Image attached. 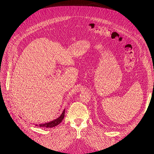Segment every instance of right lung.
Masks as SVG:
<instances>
[{
    "label": "right lung",
    "instance_id": "1",
    "mask_svg": "<svg viewBox=\"0 0 154 154\" xmlns=\"http://www.w3.org/2000/svg\"><path fill=\"white\" fill-rule=\"evenodd\" d=\"M64 116H65V109L63 111V112L62 113V114L60 115L58 118H57L54 120L51 121V122H48V123H45L44 124H40L38 125V127H44V128H52V127H55V126L59 125L60 123L62 122V121L64 118ZM36 126H38V125H36Z\"/></svg>",
    "mask_w": 154,
    "mask_h": 154
}]
</instances>
